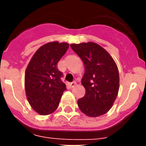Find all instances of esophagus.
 <instances>
[{
  "label": "esophagus",
  "mask_w": 146,
  "mask_h": 146,
  "mask_svg": "<svg viewBox=\"0 0 146 146\" xmlns=\"http://www.w3.org/2000/svg\"><path fill=\"white\" fill-rule=\"evenodd\" d=\"M69 86H70L71 88H74V86H76V82H75V81H74V82H71L70 84H69Z\"/></svg>",
  "instance_id": "esophagus-1"
}]
</instances>
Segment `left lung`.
Segmentation results:
<instances>
[{
    "instance_id": "1",
    "label": "left lung",
    "mask_w": 146,
    "mask_h": 146,
    "mask_svg": "<svg viewBox=\"0 0 146 146\" xmlns=\"http://www.w3.org/2000/svg\"><path fill=\"white\" fill-rule=\"evenodd\" d=\"M72 49L84 63L82 84L86 94L77 101L86 115L97 117L112 108L119 89L118 67L104 48L94 42L72 44Z\"/></svg>"
}]
</instances>
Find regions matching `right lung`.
Returning <instances> with one entry per match:
<instances>
[{
  "label": "right lung",
  "instance_id": "add662e5",
  "mask_svg": "<svg viewBox=\"0 0 146 146\" xmlns=\"http://www.w3.org/2000/svg\"><path fill=\"white\" fill-rule=\"evenodd\" d=\"M69 48V44L50 42L35 52L25 74V88L29 104L40 115H49L58 107L66 90L58 63Z\"/></svg>",
  "mask_w": 146,
  "mask_h": 146
}]
</instances>
